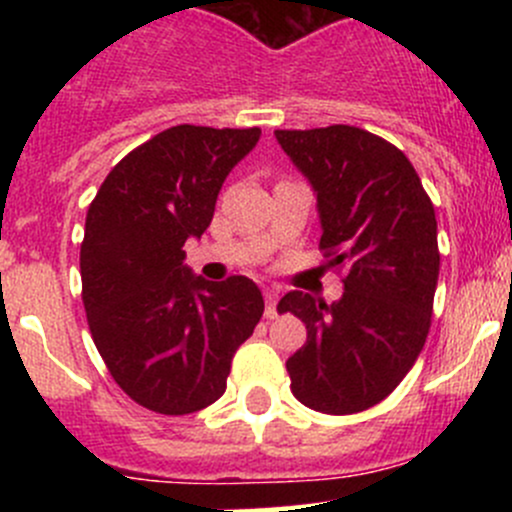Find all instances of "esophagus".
Listing matches in <instances>:
<instances>
[{
  "label": "esophagus",
  "instance_id": "esophagus-1",
  "mask_svg": "<svg viewBox=\"0 0 512 512\" xmlns=\"http://www.w3.org/2000/svg\"><path fill=\"white\" fill-rule=\"evenodd\" d=\"M277 297H280V294H277L275 289H267V292H265V302H267L265 317L267 319H275L277 317Z\"/></svg>",
  "mask_w": 512,
  "mask_h": 512
}]
</instances>
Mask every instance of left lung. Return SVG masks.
<instances>
[{
  "mask_svg": "<svg viewBox=\"0 0 512 512\" xmlns=\"http://www.w3.org/2000/svg\"><path fill=\"white\" fill-rule=\"evenodd\" d=\"M275 136L317 193L327 267H344L339 302L292 289L277 304L307 327V344L287 359L289 389L322 414L366 411L426 344L441 265L433 203L411 160L364 128Z\"/></svg>",
  "mask_w": 512,
  "mask_h": 512,
  "instance_id": "8db88e82",
  "label": "left lung"
}]
</instances>
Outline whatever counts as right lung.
Instances as JSON below:
<instances>
[{"instance_id":"1","label":"right lung","mask_w":512,"mask_h":512,"mask_svg":"<svg viewBox=\"0 0 512 512\" xmlns=\"http://www.w3.org/2000/svg\"><path fill=\"white\" fill-rule=\"evenodd\" d=\"M260 128L173 126L113 165L86 213L81 299L113 381L136 404L183 416L225 394L265 299L247 277H193L188 237L208 230L227 173Z\"/></svg>"}]
</instances>
